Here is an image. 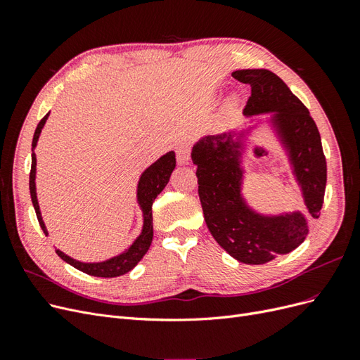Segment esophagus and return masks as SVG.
<instances>
[{
    "label": "esophagus",
    "mask_w": 360,
    "mask_h": 360,
    "mask_svg": "<svg viewBox=\"0 0 360 360\" xmlns=\"http://www.w3.org/2000/svg\"><path fill=\"white\" fill-rule=\"evenodd\" d=\"M176 158H177V162L180 163V165H186V163H189V160H191L189 147L184 144H180L176 150Z\"/></svg>",
    "instance_id": "34e87169"
}]
</instances>
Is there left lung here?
I'll return each instance as SVG.
<instances>
[{
  "label": "left lung",
  "instance_id": "1",
  "mask_svg": "<svg viewBox=\"0 0 360 360\" xmlns=\"http://www.w3.org/2000/svg\"><path fill=\"white\" fill-rule=\"evenodd\" d=\"M233 78L250 85L245 115L275 112V124L303 192L307 216L317 219L328 167L321 136L308 108L270 70H236ZM234 136L233 132L207 136L192 150L204 219L214 240L233 258L245 264H264L296 249L307 238L308 222L300 213L261 216L249 209L240 195V143L233 141Z\"/></svg>",
  "mask_w": 360,
  "mask_h": 360
}]
</instances>
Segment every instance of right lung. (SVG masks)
I'll list each match as a JSON object with an SVG mask.
<instances>
[{
  "label": "right lung",
  "mask_w": 360,
  "mask_h": 360,
  "mask_svg": "<svg viewBox=\"0 0 360 360\" xmlns=\"http://www.w3.org/2000/svg\"><path fill=\"white\" fill-rule=\"evenodd\" d=\"M48 115L49 114H46L40 120V123L36 127L34 136H32V144H31L32 155H31V171H30L31 201H32V205H34L37 221L41 226L43 233H45V236H48V231H46L45 224H43L37 197H36L34 148L37 146V139L41 132V127L46 123ZM174 168H176V155H174V151H169V153L163 155L159 160H156L153 163V165L147 168L143 176H141L139 184H138V201H139L141 209H143V213H144L143 233H141V236L134 242V245L130 246L127 250H124L123 254H120L118 257H114L108 261H103V263H81V261H76V259L68 257L66 254H63L60 249H56L57 255L63 261H66V263L73 266L75 269L84 271V274H86V275L97 276V278H115V276H122V275L127 274V271L132 270L139 263L141 258L147 254V250L151 245V240H153V214H151V205H153V201L156 200L158 195L168 184L171 172L174 171Z\"/></svg>",
  "instance_id": "right-lung-1"
}]
</instances>
